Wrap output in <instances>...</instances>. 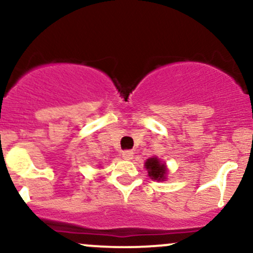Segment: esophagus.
Wrapping results in <instances>:
<instances>
[{
  "instance_id": "1",
  "label": "esophagus",
  "mask_w": 253,
  "mask_h": 253,
  "mask_svg": "<svg viewBox=\"0 0 253 253\" xmlns=\"http://www.w3.org/2000/svg\"><path fill=\"white\" fill-rule=\"evenodd\" d=\"M123 158L126 159V161H130L133 158V152L129 150H126L123 152Z\"/></svg>"
}]
</instances>
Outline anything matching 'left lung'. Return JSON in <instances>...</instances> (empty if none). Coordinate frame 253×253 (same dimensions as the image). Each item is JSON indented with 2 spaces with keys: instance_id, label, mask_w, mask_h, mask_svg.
<instances>
[{
  "instance_id": "8db88e82",
  "label": "left lung",
  "mask_w": 253,
  "mask_h": 253,
  "mask_svg": "<svg viewBox=\"0 0 253 253\" xmlns=\"http://www.w3.org/2000/svg\"><path fill=\"white\" fill-rule=\"evenodd\" d=\"M145 167H146L151 178L157 179V181H161V179L164 181L165 175H167V167L164 163H161V161H158L157 158H150L145 163Z\"/></svg>"
}]
</instances>
